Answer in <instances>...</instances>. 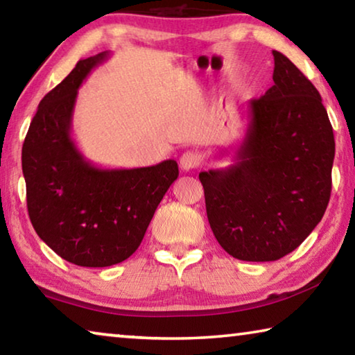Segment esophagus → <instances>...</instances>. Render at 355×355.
Masks as SVG:
<instances>
[{"label":"esophagus","mask_w":355,"mask_h":355,"mask_svg":"<svg viewBox=\"0 0 355 355\" xmlns=\"http://www.w3.org/2000/svg\"><path fill=\"white\" fill-rule=\"evenodd\" d=\"M199 164H200V158L199 155L194 152H186L182 155V158H180V167H182L184 172L197 169Z\"/></svg>","instance_id":"34e87169"}]
</instances>
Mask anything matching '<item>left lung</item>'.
<instances>
[{"label": "left lung", "mask_w": 355, "mask_h": 355, "mask_svg": "<svg viewBox=\"0 0 355 355\" xmlns=\"http://www.w3.org/2000/svg\"><path fill=\"white\" fill-rule=\"evenodd\" d=\"M272 55L274 86L250 100L235 163L199 173L216 239L244 261H275L299 248L332 191L335 139L321 95L285 55Z\"/></svg>", "instance_id": "8db88e82"}]
</instances>
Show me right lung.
I'll use <instances>...</instances> for the list:
<instances>
[{"instance_id":"right-lung-1","label":"right lung","mask_w":355,"mask_h":355,"mask_svg":"<svg viewBox=\"0 0 355 355\" xmlns=\"http://www.w3.org/2000/svg\"><path fill=\"white\" fill-rule=\"evenodd\" d=\"M110 53L78 61L39 103L21 148L26 203L48 248L78 266L105 268L139 248L155 209L178 177L173 159L137 169H101L75 146L78 89Z\"/></svg>"}]
</instances>
